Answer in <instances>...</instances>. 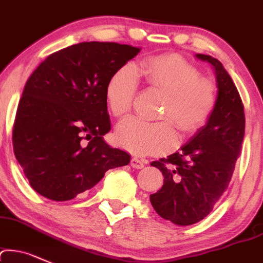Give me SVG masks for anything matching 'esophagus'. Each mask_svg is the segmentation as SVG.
<instances>
[{
	"mask_svg": "<svg viewBox=\"0 0 263 263\" xmlns=\"http://www.w3.org/2000/svg\"><path fill=\"white\" fill-rule=\"evenodd\" d=\"M130 165L133 166V168H135V169H142L143 166L145 165V162H144V160L138 159V158H132Z\"/></svg>",
	"mask_w": 263,
	"mask_h": 263,
	"instance_id": "34e87169",
	"label": "esophagus"
}]
</instances>
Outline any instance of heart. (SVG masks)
Here are the masks:
<instances>
[{
	"instance_id": "b5f03b06",
	"label": "heart",
	"mask_w": 263,
	"mask_h": 263,
	"mask_svg": "<svg viewBox=\"0 0 263 263\" xmlns=\"http://www.w3.org/2000/svg\"><path fill=\"white\" fill-rule=\"evenodd\" d=\"M139 78L149 91L160 95L157 118L144 121L129 118L119 124L115 140L138 155L159 154L168 151L179 137L198 132L213 112L217 90L211 80L200 78L199 70L177 55L144 60L135 67H120L105 85V103L110 114L123 118L130 111L137 95Z\"/></svg>"
}]
</instances>
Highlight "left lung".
I'll use <instances>...</instances> for the list:
<instances>
[{
  "label": "left lung",
  "instance_id": "left-lung-1",
  "mask_svg": "<svg viewBox=\"0 0 263 263\" xmlns=\"http://www.w3.org/2000/svg\"><path fill=\"white\" fill-rule=\"evenodd\" d=\"M216 74L217 103L207 123L176 153L152 162L164 177L163 187L151 194L162 218L178 226L202 221L230 184L245 137L243 104L222 63L197 53Z\"/></svg>",
  "mask_w": 263,
  "mask_h": 263
}]
</instances>
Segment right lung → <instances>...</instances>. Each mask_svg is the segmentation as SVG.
I'll list each match as a JSON object with an SVG mask.
<instances>
[{
  "label": "right lung",
  "instance_id": "obj_1",
  "mask_svg": "<svg viewBox=\"0 0 263 263\" xmlns=\"http://www.w3.org/2000/svg\"><path fill=\"white\" fill-rule=\"evenodd\" d=\"M140 49L80 42L53 52L31 74L20 99L12 143L30 185L51 200H70L98 184L130 155L104 142L110 132L105 85Z\"/></svg>",
  "mask_w": 263,
  "mask_h": 263
}]
</instances>
